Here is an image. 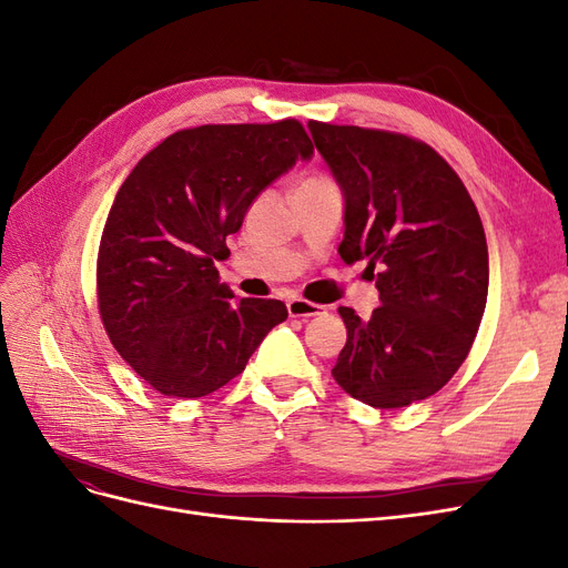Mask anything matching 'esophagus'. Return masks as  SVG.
Here are the masks:
<instances>
[{"label": "esophagus", "mask_w": 568, "mask_h": 568, "mask_svg": "<svg viewBox=\"0 0 568 568\" xmlns=\"http://www.w3.org/2000/svg\"><path fill=\"white\" fill-rule=\"evenodd\" d=\"M286 307H288V315L291 317H315V315L324 313L322 305L311 303V301H305V298H291L286 303Z\"/></svg>", "instance_id": "34e87169"}]
</instances>
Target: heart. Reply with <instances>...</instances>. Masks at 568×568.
<instances>
[{"instance_id":"heart-1","label":"heart","mask_w":568,"mask_h":568,"mask_svg":"<svg viewBox=\"0 0 568 568\" xmlns=\"http://www.w3.org/2000/svg\"><path fill=\"white\" fill-rule=\"evenodd\" d=\"M307 182H329V180H324V178H311V180H305L303 184H307Z\"/></svg>"}]
</instances>
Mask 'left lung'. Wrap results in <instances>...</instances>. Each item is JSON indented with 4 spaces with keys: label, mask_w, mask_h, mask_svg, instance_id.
<instances>
[{
    "label": "left lung",
    "mask_w": 568,
    "mask_h": 568,
    "mask_svg": "<svg viewBox=\"0 0 568 568\" xmlns=\"http://www.w3.org/2000/svg\"><path fill=\"white\" fill-rule=\"evenodd\" d=\"M346 199L343 263L365 261L382 305L338 307L348 338L332 369L355 400L393 409L428 398L467 359L488 298L476 205L443 156L407 134L311 120Z\"/></svg>",
    "instance_id": "left-lung-1"
}]
</instances>
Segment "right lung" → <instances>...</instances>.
Returning <instances> with one entry per match:
<instances>
[{
  "label": "right lung",
  "instance_id": "add662e5",
  "mask_svg": "<svg viewBox=\"0 0 568 568\" xmlns=\"http://www.w3.org/2000/svg\"><path fill=\"white\" fill-rule=\"evenodd\" d=\"M311 156L294 118L201 125L165 136L118 189L97 257L99 315L153 390L203 398L222 388L288 317L282 301H236L215 265L255 196Z\"/></svg>",
  "mask_w": 568,
  "mask_h": 568
}]
</instances>
